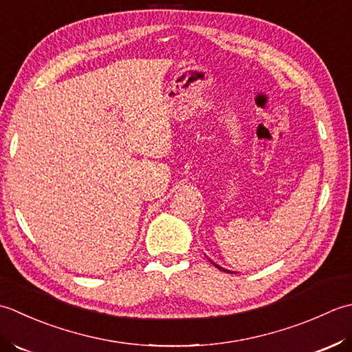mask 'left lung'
<instances>
[{
	"mask_svg": "<svg viewBox=\"0 0 352 352\" xmlns=\"http://www.w3.org/2000/svg\"><path fill=\"white\" fill-rule=\"evenodd\" d=\"M210 261H211V260H210ZM211 264H214V266H216V267H217V269H220V270H223V272H229V270H226V269H223V267H220L219 264H216V263H214V261H211Z\"/></svg>",
	"mask_w": 352,
	"mask_h": 352,
	"instance_id": "1",
	"label": "left lung"
}]
</instances>
